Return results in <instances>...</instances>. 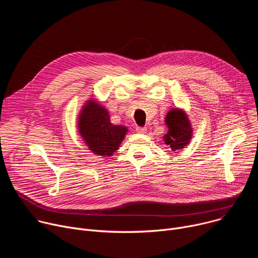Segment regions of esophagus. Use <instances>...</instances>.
Returning <instances> with one entry per match:
<instances>
[{
  "label": "esophagus",
  "mask_w": 258,
  "mask_h": 258,
  "mask_svg": "<svg viewBox=\"0 0 258 258\" xmlns=\"http://www.w3.org/2000/svg\"><path fill=\"white\" fill-rule=\"evenodd\" d=\"M136 131L139 133V134H145L147 132V128L145 126H137L136 127Z\"/></svg>",
  "instance_id": "esophagus-1"
}]
</instances>
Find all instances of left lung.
I'll return each instance as SVG.
<instances>
[{"instance_id": "8db88e82", "label": "left lung", "mask_w": 258, "mask_h": 258, "mask_svg": "<svg viewBox=\"0 0 258 258\" xmlns=\"http://www.w3.org/2000/svg\"><path fill=\"white\" fill-rule=\"evenodd\" d=\"M165 121L168 125V133L164 136L167 145L172 151L182 149L189 144L192 137L191 124L186 114L178 109H172L166 115Z\"/></svg>"}]
</instances>
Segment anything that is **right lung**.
Returning a JSON list of instances; mask_svg holds the SVG:
<instances>
[{
	"label": "right lung",
	"mask_w": 258,
	"mask_h": 258,
	"mask_svg": "<svg viewBox=\"0 0 258 258\" xmlns=\"http://www.w3.org/2000/svg\"><path fill=\"white\" fill-rule=\"evenodd\" d=\"M79 130L89 149L99 155H112L119 147L126 127L110 122L108 111L90 100L84 107L79 119Z\"/></svg>",
	"instance_id": "1"
}]
</instances>
